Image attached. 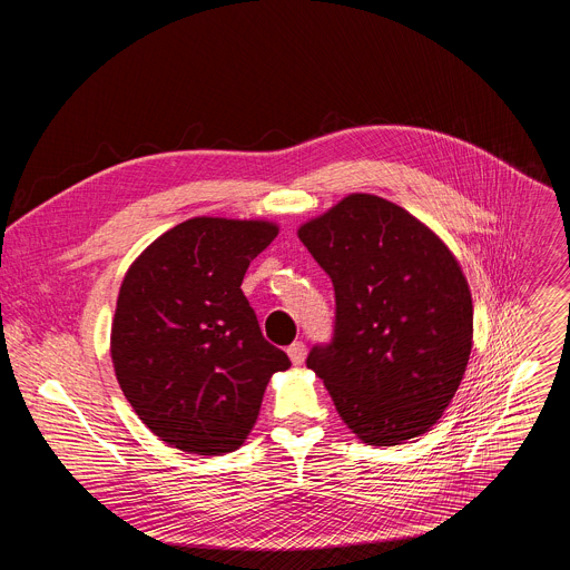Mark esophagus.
Segmentation results:
<instances>
[{"instance_id":"obj_1","label":"esophagus","mask_w":570,"mask_h":570,"mask_svg":"<svg viewBox=\"0 0 570 570\" xmlns=\"http://www.w3.org/2000/svg\"><path fill=\"white\" fill-rule=\"evenodd\" d=\"M286 354H288V358L293 361V365H302L304 358H306V345H304L302 341H295V343L286 350Z\"/></svg>"}]
</instances>
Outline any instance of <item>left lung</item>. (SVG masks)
I'll use <instances>...</instances> for the list:
<instances>
[{
    "label": "left lung",
    "instance_id": "obj_1",
    "mask_svg": "<svg viewBox=\"0 0 570 570\" xmlns=\"http://www.w3.org/2000/svg\"><path fill=\"white\" fill-rule=\"evenodd\" d=\"M336 293L334 338L306 367L358 440L394 446L446 411L471 354L469 284L444 240L403 207L352 194L297 229Z\"/></svg>",
    "mask_w": 570,
    "mask_h": 570
}]
</instances>
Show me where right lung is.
Returning <instances> with one entry per match:
<instances>
[{
	"mask_svg": "<svg viewBox=\"0 0 570 570\" xmlns=\"http://www.w3.org/2000/svg\"><path fill=\"white\" fill-rule=\"evenodd\" d=\"M277 232L268 220L198 216L155 238L128 268L110 354L121 392L161 442L198 455L236 451L271 376L291 367L240 291Z\"/></svg>",
	"mask_w": 570,
	"mask_h": 570,
	"instance_id": "right-lung-1",
	"label": "right lung"
}]
</instances>
